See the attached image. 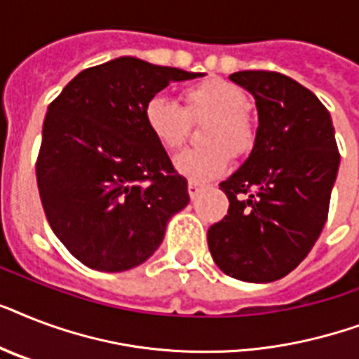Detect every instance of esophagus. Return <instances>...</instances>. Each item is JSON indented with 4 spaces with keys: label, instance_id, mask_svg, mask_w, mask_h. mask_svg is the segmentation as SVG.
<instances>
[{
    "label": "esophagus",
    "instance_id": "obj_1",
    "mask_svg": "<svg viewBox=\"0 0 359 359\" xmlns=\"http://www.w3.org/2000/svg\"><path fill=\"white\" fill-rule=\"evenodd\" d=\"M201 188L203 186L199 184V182H194V180H190V182H188V194H190L191 199H196L197 194L201 191Z\"/></svg>",
    "mask_w": 359,
    "mask_h": 359
}]
</instances>
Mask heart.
Masks as SVG:
<instances>
[{"instance_id": "1", "label": "heart", "mask_w": 359, "mask_h": 359, "mask_svg": "<svg viewBox=\"0 0 359 359\" xmlns=\"http://www.w3.org/2000/svg\"><path fill=\"white\" fill-rule=\"evenodd\" d=\"M182 108L163 95L145 104L143 119L158 145L165 151L179 149L190 134V123H207L201 128L197 149H188L175 158V168L194 182L218 179L229 168L231 154L244 156L253 149L255 128L245 111L248 97L229 81L210 78L186 87Z\"/></svg>"}]
</instances>
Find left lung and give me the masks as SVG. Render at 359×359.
<instances>
[{
    "label": "left lung",
    "mask_w": 359,
    "mask_h": 359,
    "mask_svg": "<svg viewBox=\"0 0 359 359\" xmlns=\"http://www.w3.org/2000/svg\"><path fill=\"white\" fill-rule=\"evenodd\" d=\"M229 78L253 95L259 126L248 160L219 184L229 210L208 229V250L231 278L268 283L320 236L341 156L330 111L307 87L270 70Z\"/></svg>",
    "instance_id": "1"
}]
</instances>
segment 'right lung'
Here are the masks:
<instances>
[{"label":"right lung","instance_id":"right-lung-1","mask_svg":"<svg viewBox=\"0 0 359 359\" xmlns=\"http://www.w3.org/2000/svg\"><path fill=\"white\" fill-rule=\"evenodd\" d=\"M199 76L117 57L81 70L48 106L39 194L55 236L86 266L123 272L145 262L169 218L190 203L143 109L171 81Z\"/></svg>","mask_w":359,"mask_h":359}]
</instances>
